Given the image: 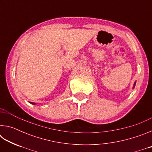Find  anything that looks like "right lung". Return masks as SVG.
I'll list each match as a JSON object with an SVG mask.
<instances>
[{"mask_svg":"<svg viewBox=\"0 0 152 152\" xmlns=\"http://www.w3.org/2000/svg\"><path fill=\"white\" fill-rule=\"evenodd\" d=\"M33 104H34V103H33Z\"/></svg>","mask_w":152,"mask_h":152,"instance_id":"add662e5","label":"right lung"}]
</instances>
